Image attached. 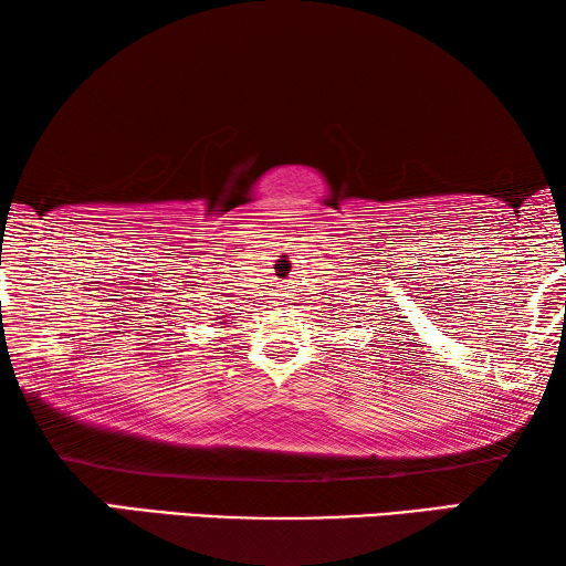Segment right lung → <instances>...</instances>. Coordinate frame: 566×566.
Here are the masks:
<instances>
[{
	"mask_svg": "<svg viewBox=\"0 0 566 566\" xmlns=\"http://www.w3.org/2000/svg\"><path fill=\"white\" fill-rule=\"evenodd\" d=\"M220 318H222V316H220ZM220 323H222V326H220V328H228V326H226V321H220Z\"/></svg>",
	"mask_w": 566,
	"mask_h": 566,
	"instance_id": "obj_1",
	"label": "right lung"
}]
</instances>
